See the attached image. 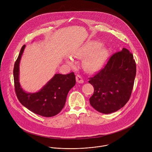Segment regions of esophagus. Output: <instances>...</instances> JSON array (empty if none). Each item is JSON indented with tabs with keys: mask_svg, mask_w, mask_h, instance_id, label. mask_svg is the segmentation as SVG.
Returning a JSON list of instances; mask_svg holds the SVG:
<instances>
[{
	"mask_svg": "<svg viewBox=\"0 0 152 152\" xmlns=\"http://www.w3.org/2000/svg\"><path fill=\"white\" fill-rule=\"evenodd\" d=\"M76 80H77V82L80 83V84H83L84 83V80L83 79V78L80 75H77Z\"/></svg>",
	"mask_w": 152,
	"mask_h": 152,
	"instance_id": "esophagus-1",
	"label": "esophagus"
}]
</instances>
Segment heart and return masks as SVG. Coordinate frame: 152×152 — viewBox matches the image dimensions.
<instances>
[{"mask_svg":"<svg viewBox=\"0 0 152 152\" xmlns=\"http://www.w3.org/2000/svg\"><path fill=\"white\" fill-rule=\"evenodd\" d=\"M99 44L96 43H88L84 44L76 53L75 56L86 57L84 67L89 71H96L104 65L106 60L105 51L102 48H98ZM66 62L69 65L73 64L71 59L67 58Z\"/></svg>","mask_w":152,"mask_h":152,"instance_id":"1","label":"heart"}]
</instances>
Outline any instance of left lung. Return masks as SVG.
<instances>
[{
    "label": "left lung",
    "instance_id": "obj_1",
    "mask_svg": "<svg viewBox=\"0 0 152 152\" xmlns=\"http://www.w3.org/2000/svg\"><path fill=\"white\" fill-rule=\"evenodd\" d=\"M136 73V66L130 51L123 48L114 54L105 66L89 83L94 88L89 98L97 111L108 114L122 108L130 98Z\"/></svg>",
    "mask_w": 152,
    "mask_h": 152
}]
</instances>
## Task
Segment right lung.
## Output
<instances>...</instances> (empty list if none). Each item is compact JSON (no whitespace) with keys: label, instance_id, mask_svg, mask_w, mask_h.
<instances>
[{"label":"right lung","instance_id":"obj_1","mask_svg":"<svg viewBox=\"0 0 152 152\" xmlns=\"http://www.w3.org/2000/svg\"><path fill=\"white\" fill-rule=\"evenodd\" d=\"M25 47L26 45L22 47L13 69L17 97L24 107L36 114L44 117L55 116L64 108L68 92L75 85V74L74 72L66 75L56 74L39 91H25L19 82V65Z\"/></svg>","mask_w":152,"mask_h":152}]
</instances>
